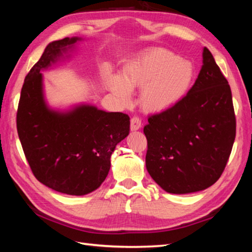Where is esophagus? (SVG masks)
I'll use <instances>...</instances> for the list:
<instances>
[{
  "label": "esophagus",
  "mask_w": 252,
  "mask_h": 252,
  "mask_svg": "<svg viewBox=\"0 0 252 252\" xmlns=\"http://www.w3.org/2000/svg\"><path fill=\"white\" fill-rule=\"evenodd\" d=\"M142 126V120L138 117H133L131 119V130L136 131Z\"/></svg>",
  "instance_id": "1"
}]
</instances>
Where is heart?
I'll list each match as a JSON object with an SVG mask.
<instances>
[{
  "label": "heart",
  "instance_id": "b5f03b06",
  "mask_svg": "<svg viewBox=\"0 0 252 252\" xmlns=\"http://www.w3.org/2000/svg\"><path fill=\"white\" fill-rule=\"evenodd\" d=\"M195 78L194 65L162 47H152L136 55L122 74L107 73V85L123 104H129L132 89L141 88L140 100L149 112L172 108L185 97Z\"/></svg>",
  "mask_w": 252,
  "mask_h": 252
}]
</instances>
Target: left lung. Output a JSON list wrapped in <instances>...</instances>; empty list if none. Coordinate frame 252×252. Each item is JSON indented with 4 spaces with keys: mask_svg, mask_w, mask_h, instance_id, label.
I'll list each match as a JSON object with an SVG mask.
<instances>
[{
    "mask_svg": "<svg viewBox=\"0 0 252 252\" xmlns=\"http://www.w3.org/2000/svg\"><path fill=\"white\" fill-rule=\"evenodd\" d=\"M146 169L171 194L203 190L220 179L236 135L232 92L207 47L185 97L148 118Z\"/></svg>",
    "mask_w": 252,
    "mask_h": 252,
    "instance_id": "obj_1",
    "label": "left lung"
}]
</instances>
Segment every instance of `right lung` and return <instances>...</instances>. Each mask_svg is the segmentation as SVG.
Listing matches in <instances>:
<instances>
[{"label": "right lung", "instance_id": "1", "mask_svg": "<svg viewBox=\"0 0 252 252\" xmlns=\"http://www.w3.org/2000/svg\"><path fill=\"white\" fill-rule=\"evenodd\" d=\"M78 36L53 41L26 76L17 110V132L32 173L63 194L83 196L97 189L110 169L118 143L129 135L130 117L80 104L68 110L47 105L45 70L70 57Z\"/></svg>", "mask_w": 252, "mask_h": 252}]
</instances>
